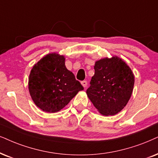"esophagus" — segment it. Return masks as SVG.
<instances>
[{
    "instance_id": "esophagus-1",
    "label": "esophagus",
    "mask_w": 158,
    "mask_h": 158,
    "mask_svg": "<svg viewBox=\"0 0 158 158\" xmlns=\"http://www.w3.org/2000/svg\"><path fill=\"white\" fill-rule=\"evenodd\" d=\"M81 85H82L83 87H85V88L87 86V81H82L81 82Z\"/></svg>"
}]
</instances>
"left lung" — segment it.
<instances>
[{"label": "left lung", "mask_w": 158, "mask_h": 158, "mask_svg": "<svg viewBox=\"0 0 158 158\" xmlns=\"http://www.w3.org/2000/svg\"><path fill=\"white\" fill-rule=\"evenodd\" d=\"M87 95L98 111L115 115L126 106L132 95L134 75L123 60L114 56L95 62Z\"/></svg>", "instance_id": "8db88e82"}]
</instances>
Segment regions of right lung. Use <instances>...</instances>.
Masks as SVG:
<instances>
[{
	"instance_id": "1",
	"label": "right lung",
	"mask_w": 158,
	"mask_h": 158,
	"mask_svg": "<svg viewBox=\"0 0 158 158\" xmlns=\"http://www.w3.org/2000/svg\"><path fill=\"white\" fill-rule=\"evenodd\" d=\"M30 95L41 110L55 113L64 108L84 87L65 65V57L49 53L31 69L28 79Z\"/></svg>"
}]
</instances>
